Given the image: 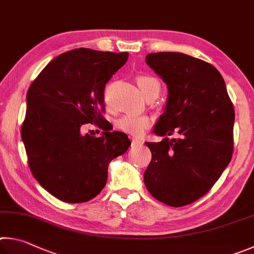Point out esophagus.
Masks as SVG:
<instances>
[{"mask_svg":"<svg viewBox=\"0 0 254 254\" xmlns=\"http://www.w3.org/2000/svg\"><path fill=\"white\" fill-rule=\"evenodd\" d=\"M144 143L143 141H141L140 139H136V138H134L131 140V146H140V145H143Z\"/></svg>","mask_w":254,"mask_h":254,"instance_id":"esophagus-1","label":"esophagus"}]
</instances>
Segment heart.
I'll use <instances>...</instances> for the list:
<instances>
[{
  "instance_id": "obj_1",
  "label": "heart",
  "mask_w": 254,
  "mask_h": 254,
  "mask_svg": "<svg viewBox=\"0 0 254 254\" xmlns=\"http://www.w3.org/2000/svg\"><path fill=\"white\" fill-rule=\"evenodd\" d=\"M136 82L145 98L150 95L158 96L161 92V83L153 75H138L136 78ZM149 125L150 118L148 116H123V117L116 120L115 128L117 130L138 136L143 134L145 129H147Z\"/></svg>"
}]
</instances>
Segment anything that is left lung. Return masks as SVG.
<instances>
[{
    "mask_svg": "<svg viewBox=\"0 0 254 254\" xmlns=\"http://www.w3.org/2000/svg\"><path fill=\"white\" fill-rule=\"evenodd\" d=\"M146 64L168 88L165 113L154 128L158 143L144 173L146 189L166 205L181 207L205 195L232 158L234 108L224 79L208 62L180 52H157Z\"/></svg>",
    "mask_w": 254,
    "mask_h": 254,
    "instance_id": "left-lung-1",
    "label": "left lung"
}]
</instances>
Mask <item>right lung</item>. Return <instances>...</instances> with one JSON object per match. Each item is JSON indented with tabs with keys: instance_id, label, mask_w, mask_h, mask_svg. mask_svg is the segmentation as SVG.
Listing matches in <instances>:
<instances>
[{
	"instance_id": "obj_1",
	"label": "right lung",
	"mask_w": 254,
	"mask_h": 254,
	"mask_svg": "<svg viewBox=\"0 0 254 254\" xmlns=\"http://www.w3.org/2000/svg\"><path fill=\"white\" fill-rule=\"evenodd\" d=\"M127 59L128 52L74 49L55 58L31 83L22 139L34 179L60 201L96 197L109 163L130 146L126 134L106 129L102 116L106 84ZM89 122L106 131L82 135L79 128Z\"/></svg>"
}]
</instances>
